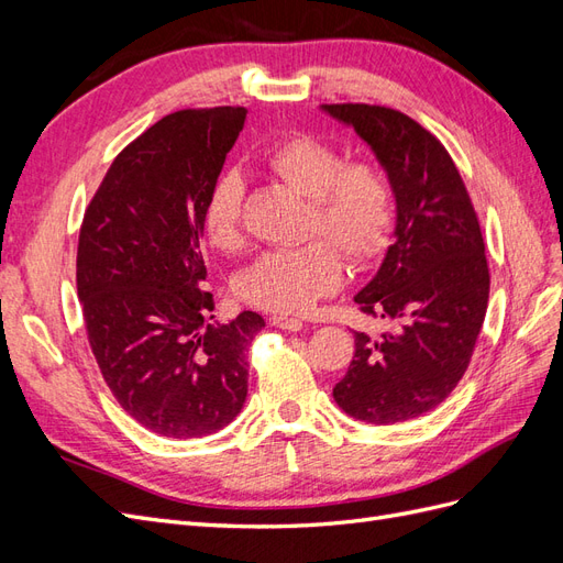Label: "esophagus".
Here are the masks:
<instances>
[{"instance_id": "obj_1", "label": "esophagus", "mask_w": 563, "mask_h": 563, "mask_svg": "<svg viewBox=\"0 0 563 563\" xmlns=\"http://www.w3.org/2000/svg\"><path fill=\"white\" fill-rule=\"evenodd\" d=\"M269 321H272V327H277V329H282V331H302V327H305V323H302L300 319L286 317V314H275Z\"/></svg>"}]
</instances>
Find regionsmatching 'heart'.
<instances>
[{"mask_svg": "<svg viewBox=\"0 0 563 563\" xmlns=\"http://www.w3.org/2000/svg\"><path fill=\"white\" fill-rule=\"evenodd\" d=\"M265 164L286 185L312 199L308 232L329 236L352 263L376 261L389 246L397 203L376 164L345 162L340 147L312 133L286 135L267 150ZM203 230L220 251L242 246L244 178L236 168H228L213 180L203 203ZM332 245L314 240L298 249L258 255L236 279V294L263 310L308 312L343 282L345 265Z\"/></svg>", "mask_w": 563, "mask_h": 563, "instance_id": "1", "label": "heart"}]
</instances>
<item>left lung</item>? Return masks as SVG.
Wrapping results in <instances>:
<instances>
[{"label": "left lung", "mask_w": 563, "mask_h": 563, "mask_svg": "<svg viewBox=\"0 0 563 563\" xmlns=\"http://www.w3.org/2000/svg\"><path fill=\"white\" fill-rule=\"evenodd\" d=\"M321 110L373 150L397 203L395 242L354 296L391 331H354L356 350L333 399L354 420L404 422L432 411L465 376L488 305L484 236L463 178L428 129L380 106Z\"/></svg>", "instance_id": "1"}]
</instances>
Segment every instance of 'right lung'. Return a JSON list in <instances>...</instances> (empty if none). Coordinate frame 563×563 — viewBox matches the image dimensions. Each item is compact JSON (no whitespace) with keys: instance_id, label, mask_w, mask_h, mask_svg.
Segmentation results:
<instances>
[{"instance_id":"right-lung-1","label":"right lung","mask_w":563,"mask_h":563,"mask_svg":"<svg viewBox=\"0 0 563 563\" xmlns=\"http://www.w3.org/2000/svg\"><path fill=\"white\" fill-rule=\"evenodd\" d=\"M244 108L180 110L114 157L79 230L77 296L119 406L150 432L223 430L246 401V352L265 321H213L203 203L244 129Z\"/></svg>"}]
</instances>
